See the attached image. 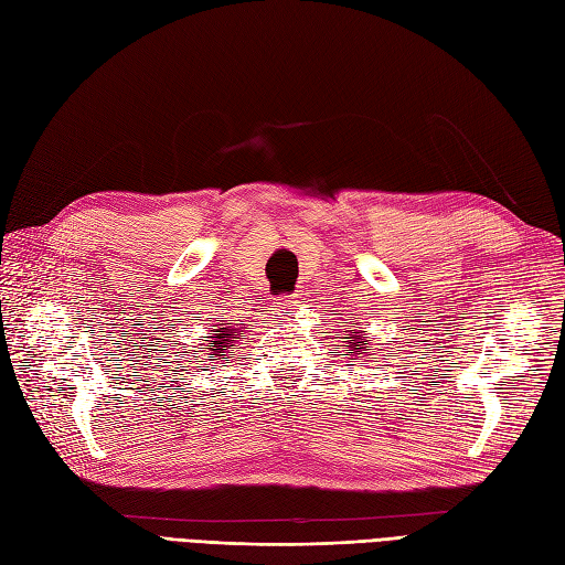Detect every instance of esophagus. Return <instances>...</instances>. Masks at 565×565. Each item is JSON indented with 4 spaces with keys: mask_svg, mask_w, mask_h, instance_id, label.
I'll use <instances>...</instances> for the list:
<instances>
[{
    "mask_svg": "<svg viewBox=\"0 0 565 565\" xmlns=\"http://www.w3.org/2000/svg\"><path fill=\"white\" fill-rule=\"evenodd\" d=\"M296 306H298V294H296V296H284V298H279L277 302H274L271 308L277 310V312H281V315H288Z\"/></svg>",
    "mask_w": 565,
    "mask_h": 565,
    "instance_id": "1",
    "label": "esophagus"
}]
</instances>
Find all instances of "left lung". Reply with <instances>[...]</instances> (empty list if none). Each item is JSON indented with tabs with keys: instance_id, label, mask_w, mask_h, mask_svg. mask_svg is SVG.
<instances>
[{
	"instance_id": "1",
	"label": "left lung",
	"mask_w": 565,
	"mask_h": 565,
	"mask_svg": "<svg viewBox=\"0 0 565 565\" xmlns=\"http://www.w3.org/2000/svg\"><path fill=\"white\" fill-rule=\"evenodd\" d=\"M358 334H360V331L351 329V334H349V337H345V339H351L349 343H351V349H353V353H355V355H360V351L355 349V345H365V341H363L365 337H363V339H358ZM365 349H367V351H372V349H370V345H365ZM353 360H355V358H353Z\"/></svg>"
}]
</instances>
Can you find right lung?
<instances>
[{
	"mask_svg": "<svg viewBox=\"0 0 565 565\" xmlns=\"http://www.w3.org/2000/svg\"><path fill=\"white\" fill-rule=\"evenodd\" d=\"M220 322V320H216ZM220 331V334H214V337H205V339H214L212 343V353H207L210 358H216V355H222L226 349H228V343H234L236 339H238V329H234V327H220L216 329Z\"/></svg>",
	"mask_w": 565,
	"mask_h": 565,
	"instance_id": "right-lung-1",
	"label": "right lung"
}]
</instances>
